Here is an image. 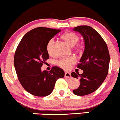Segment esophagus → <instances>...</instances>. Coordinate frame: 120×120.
<instances>
[{
  "instance_id": "obj_1",
  "label": "esophagus",
  "mask_w": 120,
  "mask_h": 120,
  "mask_svg": "<svg viewBox=\"0 0 120 120\" xmlns=\"http://www.w3.org/2000/svg\"><path fill=\"white\" fill-rule=\"evenodd\" d=\"M64 77L66 78H70L71 77L70 72H64Z\"/></svg>"
}]
</instances>
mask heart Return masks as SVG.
I'll list each match as a JSON object with an SVG mask.
<instances>
[{
  "label": "heart",
  "instance_id": "heart-1",
  "mask_svg": "<svg viewBox=\"0 0 120 120\" xmlns=\"http://www.w3.org/2000/svg\"><path fill=\"white\" fill-rule=\"evenodd\" d=\"M61 38L71 46H74L77 43L79 40V37L76 34L72 32H68L64 33L61 36ZM54 40L51 39L48 43L46 46V50L49 55L53 54V47H54ZM75 62V59L73 57H64L57 61V64L64 69H69L73 63Z\"/></svg>",
  "mask_w": 120,
  "mask_h": 120
}]
</instances>
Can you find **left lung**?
I'll return each mask as SVG.
<instances>
[{
    "label": "left lung",
    "instance_id": "left-lung-1",
    "mask_svg": "<svg viewBox=\"0 0 120 120\" xmlns=\"http://www.w3.org/2000/svg\"><path fill=\"white\" fill-rule=\"evenodd\" d=\"M83 36L85 50L77 67L83 74L74 72L72 77L80 79V86L73 90L76 95L83 96L97 90L105 81L108 74L110 56L108 46L100 34L89 26H79L73 29Z\"/></svg>",
    "mask_w": 120,
    "mask_h": 120
}]
</instances>
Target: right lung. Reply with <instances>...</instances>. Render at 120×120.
Instances as JSON below:
<instances>
[{"instance_id": "1", "label": "right lung", "mask_w": 120, "mask_h": 120, "mask_svg": "<svg viewBox=\"0 0 120 120\" xmlns=\"http://www.w3.org/2000/svg\"><path fill=\"white\" fill-rule=\"evenodd\" d=\"M60 30L38 27L22 38L15 51L14 64L20 83L31 94L45 97L51 93L57 79L64 77L62 69L54 66L49 72L41 71L43 63L49 59L48 43Z\"/></svg>"}]
</instances>
